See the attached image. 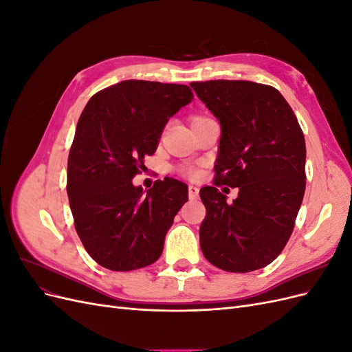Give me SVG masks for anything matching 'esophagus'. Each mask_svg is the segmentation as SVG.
<instances>
[{
  "label": "esophagus",
  "mask_w": 352,
  "mask_h": 352,
  "mask_svg": "<svg viewBox=\"0 0 352 352\" xmlns=\"http://www.w3.org/2000/svg\"><path fill=\"white\" fill-rule=\"evenodd\" d=\"M188 194H189V199H197L198 194H199V189L194 185H189L188 186Z\"/></svg>",
  "instance_id": "34e87169"
}]
</instances>
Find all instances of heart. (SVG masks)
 <instances>
[{
  "instance_id": "b5f03b06",
  "label": "heart",
  "mask_w": 352,
  "mask_h": 352,
  "mask_svg": "<svg viewBox=\"0 0 352 352\" xmlns=\"http://www.w3.org/2000/svg\"><path fill=\"white\" fill-rule=\"evenodd\" d=\"M182 173L184 175H186V176H195L197 175V170L194 168V167H185V168H182Z\"/></svg>"
}]
</instances>
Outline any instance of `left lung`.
<instances>
[{
  "label": "left lung",
  "instance_id": "1",
  "mask_svg": "<svg viewBox=\"0 0 352 352\" xmlns=\"http://www.w3.org/2000/svg\"><path fill=\"white\" fill-rule=\"evenodd\" d=\"M190 87L221 127L214 184L239 189L232 204L216 186L199 190L207 210L202 254L225 272L263 269L285 248L304 198V133L269 85L208 80Z\"/></svg>",
  "mask_w": 352,
  "mask_h": 352
}]
</instances>
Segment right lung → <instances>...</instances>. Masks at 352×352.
<instances>
[{"label":"right lung","instance_id":"1","mask_svg":"<svg viewBox=\"0 0 352 352\" xmlns=\"http://www.w3.org/2000/svg\"><path fill=\"white\" fill-rule=\"evenodd\" d=\"M186 85L123 80L83 109L67 162V195L85 250L102 267L131 272L163 252L188 201V186L166 177L144 192L132 179L155 153L166 123L192 101Z\"/></svg>","mask_w":352,"mask_h":352}]
</instances>
